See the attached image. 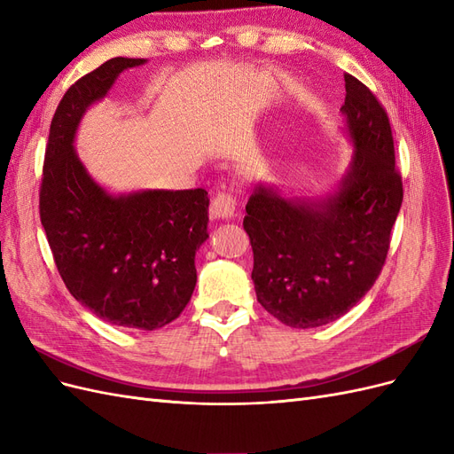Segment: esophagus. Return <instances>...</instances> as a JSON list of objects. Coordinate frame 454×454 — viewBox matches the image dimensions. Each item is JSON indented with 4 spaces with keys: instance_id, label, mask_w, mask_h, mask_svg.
Segmentation results:
<instances>
[{
    "instance_id": "34e87169",
    "label": "esophagus",
    "mask_w": 454,
    "mask_h": 454,
    "mask_svg": "<svg viewBox=\"0 0 454 454\" xmlns=\"http://www.w3.org/2000/svg\"><path fill=\"white\" fill-rule=\"evenodd\" d=\"M235 210H237V200L232 199L231 193H217L210 206V214L214 219H229L235 215Z\"/></svg>"
}]
</instances>
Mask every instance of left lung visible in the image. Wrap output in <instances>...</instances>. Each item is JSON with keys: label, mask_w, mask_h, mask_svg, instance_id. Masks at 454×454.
Listing matches in <instances>:
<instances>
[{"label": "left lung", "mask_w": 454, "mask_h": 454, "mask_svg": "<svg viewBox=\"0 0 454 454\" xmlns=\"http://www.w3.org/2000/svg\"><path fill=\"white\" fill-rule=\"evenodd\" d=\"M345 89L340 132L352 159L335 189L322 197H292L257 182L246 204L257 301L290 327L329 324L358 303L384 265L402 208L388 115L348 74Z\"/></svg>", "instance_id": "1"}]
</instances>
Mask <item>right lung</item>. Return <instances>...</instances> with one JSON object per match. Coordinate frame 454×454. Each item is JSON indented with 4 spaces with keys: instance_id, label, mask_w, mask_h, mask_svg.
Segmentation results:
<instances>
[{
    "instance_id": "1",
    "label": "right lung",
    "mask_w": 454,
    "mask_h": 454,
    "mask_svg": "<svg viewBox=\"0 0 454 454\" xmlns=\"http://www.w3.org/2000/svg\"><path fill=\"white\" fill-rule=\"evenodd\" d=\"M145 59H112L67 89L45 151L39 215L70 294L100 320L153 332L182 314L197 284L195 255L208 239L206 189L112 193L75 151L87 109Z\"/></svg>"
}]
</instances>
